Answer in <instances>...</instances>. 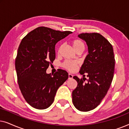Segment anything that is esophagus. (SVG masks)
<instances>
[{"label": "esophagus", "instance_id": "1", "mask_svg": "<svg viewBox=\"0 0 129 129\" xmlns=\"http://www.w3.org/2000/svg\"><path fill=\"white\" fill-rule=\"evenodd\" d=\"M68 77H69V79H72V78H73V76L72 75V74L70 73H69L68 74Z\"/></svg>", "mask_w": 129, "mask_h": 129}]
</instances>
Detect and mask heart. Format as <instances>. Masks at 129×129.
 Masks as SVG:
<instances>
[{
    "label": "heart",
    "mask_w": 129,
    "mask_h": 129,
    "mask_svg": "<svg viewBox=\"0 0 129 129\" xmlns=\"http://www.w3.org/2000/svg\"><path fill=\"white\" fill-rule=\"evenodd\" d=\"M72 45L73 46L74 50L77 51L80 49H84V43L82 40L79 39H75L72 42ZM61 46L60 47L59 50H60ZM62 66L64 69H66L70 72H73L77 69V63L75 61L72 60H66L62 64Z\"/></svg>",
    "instance_id": "1"
}]
</instances>
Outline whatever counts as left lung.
<instances>
[{
  "mask_svg": "<svg viewBox=\"0 0 129 129\" xmlns=\"http://www.w3.org/2000/svg\"><path fill=\"white\" fill-rule=\"evenodd\" d=\"M79 38L86 42L89 54L86 56L79 71L85 77L73 79L77 86L72 91V101L77 110L88 112L96 108L107 94L113 78L114 64L113 47L106 39L98 33H82Z\"/></svg>",
  "mask_w": 129,
  "mask_h": 129,
  "instance_id": "8db88e82",
  "label": "left lung"
}]
</instances>
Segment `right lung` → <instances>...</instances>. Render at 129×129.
I'll use <instances>...</instances> for the list:
<instances>
[{
	"mask_svg": "<svg viewBox=\"0 0 129 129\" xmlns=\"http://www.w3.org/2000/svg\"><path fill=\"white\" fill-rule=\"evenodd\" d=\"M72 31L39 27L21 41L15 60L17 82L24 99L37 109L48 108L56 91L68 79V73L59 69L54 75L47 69L55 59V45Z\"/></svg>",
	"mask_w": 129,
	"mask_h": 129,
	"instance_id": "obj_1",
	"label": "right lung"
}]
</instances>
